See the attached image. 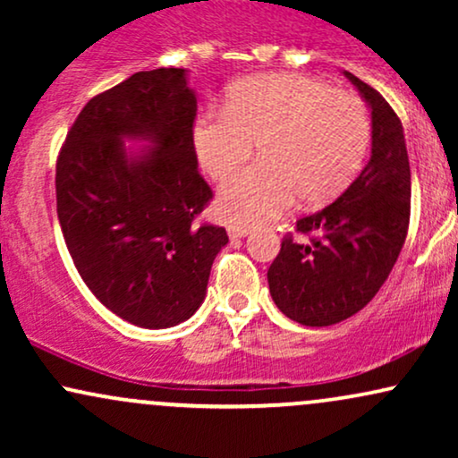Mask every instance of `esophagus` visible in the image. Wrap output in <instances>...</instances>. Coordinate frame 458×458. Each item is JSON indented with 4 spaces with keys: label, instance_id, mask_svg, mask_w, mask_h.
Instances as JSON below:
<instances>
[{
    "label": "esophagus",
    "instance_id": "esophagus-1",
    "mask_svg": "<svg viewBox=\"0 0 458 458\" xmlns=\"http://www.w3.org/2000/svg\"><path fill=\"white\" fill-rule=\"evenodd\" d=\"M228 234L230 239H243V236L250 234V228H247V225H230Z\"/></svg>",
    "mask_w": 458,
    "mask_h": 458
}]
</instances>
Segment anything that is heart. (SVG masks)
Masks as SVG:
<instances>
[{
	"instance_id": "1",
	"label": "heart",
	"mask_w": 458,
	"mask_h": 458,
	"mask_svg": "<svg viewBox=\"0 0 458 458\" xmlns=\"http://www.w3.org/2000/svg\"><path fill=\"white\" fill-rule=\"evenodd\" d=\"M370 138V115L355 94L291 72L241 79L224 109H207L193 124V150L213 181L233 176L259 144L260 161L217 198V213L241 225L271 222L297 198L306 207L338 198L360 172Z\"/></svg>"
}]
</instances>
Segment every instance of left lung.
Instances as JSON below:
<instances>
[{
	"instance_id": "left-lung-1",
	"label": "left lung",
	"mask_w": 458,
	"mask_h": 458,
	"mask_svg": "<svg viewBox=\"0 0 458 458\" xmlns=\"http://www.w3.org/2000/svg\"><path fill=\"white\" fill-rule=\"evenodd\" d=\"M372 112L366 167L329 207L301 217L267 271L276 306L308 327L353 317L379 293L407 239L411 170L403 124L375 88L344 71Z\"/></svg>"
}]
</instances>
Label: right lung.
<instances>
[{
	"label": "right lung",
	"mask_w": 458,
	"mask_h": 458,
	"mask_svg": "<svg viewBox=\"0 0 458 458\" xmlns=\"http://www.w3.org/2000/svg\"><path fill=\"white\" fill-rule=\"evenodd\" d=\"M185 68L131 75L86 103L57 155V219L79 276L120 318L174 327L207 295L225 228L196 224L213 198L193 150ZM124 139L153 144L129 153Z\"/></svg>",
	"instance_id": "right-lung-1"
}]
</instances>
